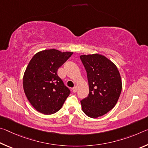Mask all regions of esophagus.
<instances>
[{"instance_id": "34e87169", "label": "esophagus", "mask_w": 148, "mask_h": 148, "mask_svg": "<svg viewBox=\"0 0 148 148\" xmlns=\"http://www.w3.org/2000/svg\"><path fill=\"white\" fill-rule=\"evenodd\" d=\"M72 91L74 92H76L77 91V87L76 86H74L73 88H72Z\"/></svg>"}]
</instances>
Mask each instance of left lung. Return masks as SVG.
I'll list each match as a JSON object with an SVG mask.
<instances>
[{"mask_svg": "<svg viewBox=\"0 0 148 148\" xmlns=\"http://www.w3.org/2000/svg\"><path fill=\"white\" fill-rule=\"evenodd\" d=\"M87 72L89 93L81 101L82 108L92 118L104 116L116 106L122 89L117 67L106 57L94 53L82 55Z\"/></svg>", "mask_w": 148, "mask_h": 148, "instance_id": "8db88e82", "label": "left lung"}]
</instances>
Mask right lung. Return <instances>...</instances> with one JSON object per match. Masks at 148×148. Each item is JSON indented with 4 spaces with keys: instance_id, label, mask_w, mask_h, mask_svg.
I'll use <instances>...</instances> for the list:
<instances>
[{
    "instance_id": "right-lung-1",
    "label": "right lung",
    "mask_w": 148,
    "mask_h": 148,
    "mask_svg": "<svg viewBox=\"0 0 148 148\" xmlns=\"http://www.w3.org/2000/svg\"><path fill=\"white\" fill-rule=\"evenodd\" d=\"M73 52L56 49L42 50L32 57L23 78L24 92L30 103L45 115L56 113L70 95L57 75V70Z\"/></svg>"
}]
</instances>
